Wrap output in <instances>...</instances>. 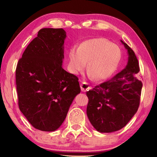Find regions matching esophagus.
<instances>
[{"mask_svg":"<svg viewBox=\"0 0 157 157\" xmlns=\"http://www.w3.org/2000/svg\"><path fill=\"white\" fill-rule=\"evenodd\" d=\"M80 87H81V90L82 91L86 92L87 91H89V89H91V87L89 86V84L86 83V82H83L80 84Z\"/></svg>","mask_w":157,"mask_h":157,"instance_id":"34e87169","label":"esophagus"}]
</instances>
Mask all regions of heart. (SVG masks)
Listing matches in <instances>:
<instances>
[{
	"mask_svg": "<svg viewBox=\"0 0 157 157\" xmlns=\"http://www.w3.org/2000/svg\"><path fill=\"white\" fill-rule=\"evenodd\" d=\"M121 59L120 48L105 38L89 39L79 46L78 51L69 52L68 68L78 75L86 64L90 79L102 81L108 79L116 71Z\"/></svg>",
	"mask_w": 157,
	"mask_h": 157,
	"instance_id": "heart-1",
	"label": "heart"
}]
</instances>
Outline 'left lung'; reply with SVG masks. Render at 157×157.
Segmentation results:
<instances>
[{
    "label": "left lung",
    "instance_id": "obj_1",
    "mask_svg": "<svg viewBox=\"0 0 157 157\" xmlns=\"http://www.w3.org/2000/svg\"><path fill=\"white\" fill-rule=\"evenodd\" d=\"M127 50L128 62L123 70L110 80L86 92V114L98 132L111 133L123 128L136 113L143 84L138 79L140 71L134 52L121 40Z\"/></svg>",
    "mask_w": 157,
    "mask_h": 157
}]
</instances>
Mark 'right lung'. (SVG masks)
Returning a JSON list of instances; mask_svg holds the SVG:
<instances>
[{"label":"right lung","mask_w":157,"mask_h":157,"mask_svg":"<svg viewBox=\"0 0 157 157\" xmlns=\"http://www.w3.org/2000/svg\"><path fill=\"white\" fill-rule=\"evenodd\" d=\"M62 28H43L26 48L16 69L18 107L34 128L57 130L80 93L78 77L62 68Z\"/></svg>","instance_id":"right-lung-1"}]
</instances>
